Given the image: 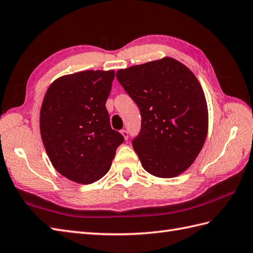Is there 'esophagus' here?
<instances>
[{
    "label": "esophagus",
    "mask_w": 253,
    "mask_h": 253,
    "mask_svg": "<svg viewBox=\"0 0 253 253\" xmlns=\"http://www.w3.org/2000/svg\"><path fill=\"white\" fill-rule=\"evenodd\" d=\"M121 133L123 134V137H124V139H125V140H127V139H128V131H127V130H125V129H123V130L121 131Z\"/></svg>",
    "instance_id": "obj_1"
}]
</instances>
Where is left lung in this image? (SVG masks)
Returning a JSON list of instances; mask_svg holds the SVG:
<instances>
[{
    "label": "left lung",
    "mask_w": 253,
    "mask_h": 253,
    "mask_svg": "<svg viewBox=\"0 0 253 253\" xmlns=\"http://www.w3.org/2000/svg\"><path fill=\"white\" fill-rule=\"evenodd\" d=\"M122 86L140 108L142 127L132 141L143 169L176 177L193 164L209 131L203 88L192 71L172 57L116 71Z\"/></svg>",
    "instance_id": "1"
}]
</instances>
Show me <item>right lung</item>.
<instances>
[{
    "instance_id": "1",
    "label": "right lung",
    "mask_w": 253,
    "mask_h": 253,
    "mask_svg": "<svg viewBox=\"0 0 253 253\" xmlns=\"http://www.w3.org/2000/svg\"><path fill=\"white\" fill-rule=\"evenodd\" d=\"M114 70L65 75L50 84L42 103V140L54 169L78 184L106 175L124 137L110 126L106 101Z\"/></svg>"
}]
</instances>
